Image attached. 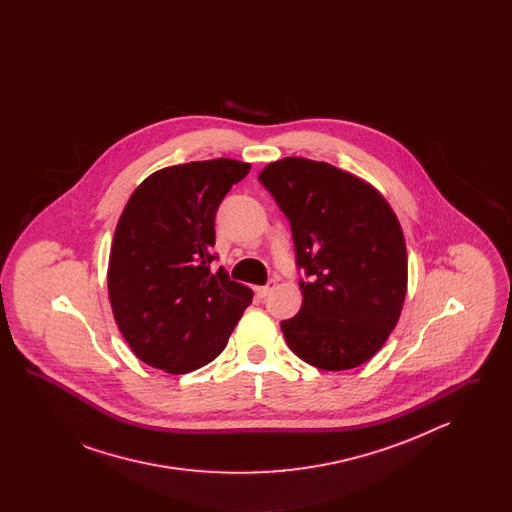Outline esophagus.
<instances>
[{
    "label": "esophagus",
    "instance_id": "obj_1",
    "mask_svg": "<svg viewBox=\"0 0 512 512\" xmlns=\"http://www.w3.org/2000/svg\"><path fill=\"white\" fill-rule=\"evenodd\" d=\"M274 286H276V282H274V280H268L265 286H259V288L255 290V292H257V295H259V297H267L268 293L274 290Z\"/></svg>",
    "mask_w": 512,
    "mask_h": 512
}]
</instances>
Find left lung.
Here are the masks:
<instances>
[{
    "mask_svg": "<svg viewBox=\"0 0 512 512\" xmlns=\"http://www.w3.org/2000/svg\"><path fill=\"white\" fill-rule=\"evenodd\" d=\"M259 182L290 220L303 303L282 320L293 353L322 370L366 363L388 340L407 292V249L388 201L328 163L288 157Z\"/></svg>",
    "mask_w": 512,
    "mask_h": 512,
    "instance_id": "left-lung-1",
    "label": "left lung"
}]
</instances>
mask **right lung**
<instances>
[{"label":"right lung","mask_w":512,"mask_h":512,"mask_svg":"<svg viewBox=\"0 0 512 512\" xmlns=\"http://www.w3.org/2000/svg\"><path fill=\"white\" fill-rule=\"evenodd\" d=\"M249 169L234 159L176 165L130 195L107 286L124 340L147 365L186 374L211 363L251 303L247 286L211 270L220 201Z\"/></svg>","instance_id":"obj_1"}]
</instances>
